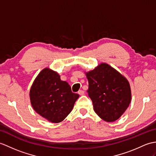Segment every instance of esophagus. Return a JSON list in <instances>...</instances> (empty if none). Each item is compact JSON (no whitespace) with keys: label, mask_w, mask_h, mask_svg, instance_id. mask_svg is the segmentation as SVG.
Instances as JSON below:
<instances>
[{"label":"esophagus","mask_w":156,"mask_h":156,"mask_svg":"<svg viewBox=\"0 0 156 156\" xmlns=\"http://www.w3.org/2000/svg\"><path fill=\"white\" fill-rule=\"evenodd\" d=\"M78 93L80 95V96H83V95L84 94V90H80L78 92Z\"/></svg>","instance_id":"esophagus-1"}]
</instances>
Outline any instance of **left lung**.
<instances>
[{
    "label": "left lung",
    "mask_w": 156,
    "mask_h": 156,
    "mask_svg": "<svg viewBox=\"0 0 156 156\" xmlns=\"http://www.w3.org/2000/svg\"><path fill=\"white\" fill-rule=\"evenodd\" d=\"M85 74L88 81V96L96 114L108 122L117 120L132 100L127 78L106 63L100 64Z\"/></svg>",
    "instance_id": "obj_1"
}]
</instances>
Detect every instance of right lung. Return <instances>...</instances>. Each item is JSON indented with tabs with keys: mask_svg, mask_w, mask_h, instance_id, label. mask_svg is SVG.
I'll return each instance as SVG.
<instances>
[{
	"mask_svg": "<svg viewBox=\"0 0 156 156\" xmlns=\"http://www.w3.org/2000/svg\"><path fill=\"white\" fill-rule=\"evenodd\" d=\"M30 103L35 112L52 123H60L73 109L78 94L60 79L56 72L45 68L38 74L30 90Z\"/></svg>",
	"mask_w": 156,
	"mask_h": 156,
	"instance_id": "1",
	"label": "right lung"
}]
</instances>
